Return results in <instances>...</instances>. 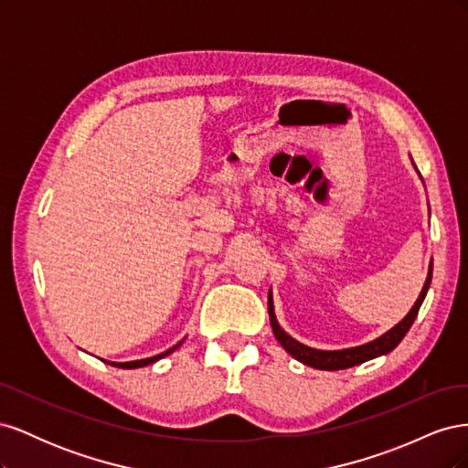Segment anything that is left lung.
Instances as JSON below:
<instances>
[{
	"label": "left lung",
	"instance_id": "obj_1",
	"mask_svg": "<svg viewBox=\"0 0 468 468\" xmlns=\"http://www.w3.org/2000/svg\"><path fill=\"white\" fill-rule=\"evenodd\" d=\"M414 167H416V164H414ZM416 172H418V167H416ZM418 176H420V172H418ZM431 271H433V261L430 263L428 279H426V282H423V289H421V292L418 296V301L414 303V306L410 308V313L399 324H396L394 328H390L387 334H382L380 337L373 339V342H369V344H363V346H357V347H347V349L325 351V349H314V347H308V346H304L301 342H296V339L291 337L285 330H282L281 325H279V322H277L271 291H269V296H267L269 322H271V328H273V334L277 337V342L282 347H285V351L289 353V356H292L296 361H301V363H304L308 367H314V369H320V371L349 369V367H356V365H361V363L369 361V359L387 356V353H390L396 346L402 342V337L408 334L410 328H412V324H414V320L418 316V310H420L423 299H426L428 289H430V282H431Z\"/></svg>",
	"mask_w": 468,
	"mask_h": 468
}]
</instances>
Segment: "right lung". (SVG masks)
Returning a JSON list of instances; mask_svg holds the SVG:
<instances>
[{
	"label": "right lung",
	"instance_id": "right-lung-1",
	"mask_svg": "<svg viewBox=\"0 0 468 468\" xmlns=\"http://www.w3.org/2000/svg\"><path fill=\"white\" fill-rule=\"evenodd\" d=\"M183 342H179V344H176L174 347H169L167 351H164V353H160V356H154V357H148V359H138V361H129V363H111V365H115V367H121V369H138V367H146V365H152V363H155L158 359H162V357H165V356H169V353L172 351H176L179 346H181Z\"/></svg>",
	"mask_w": 468,
	"mask_h": 468
}]
</instances>
